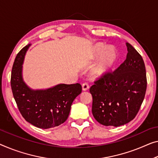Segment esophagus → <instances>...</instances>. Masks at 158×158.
<instances>
[{
  "mask_svg": "<svg viewBox=\"0 0 158 158\" xmlns=\"http://www.w3.org/2000/svg\"><path fill=\"white\" fill-rule=\"evenodd\" d=\"M89 89V85L88 83H84L82 84V89L83 91H87Z\"/></svg>",
  "mask_w": 158,
  "mask_h": 158,
  "instance_id": "obj_1",
  "label": "esophagus"
}]
</instances>
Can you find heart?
<instances>
[{
	"mask_svg": "<svg viewBox=\"0 0 158 158\" xmlns=\"http://www.w3.org/2000/svg\"><path fill=\"white\" fill-rule=\"evenodd\" d=\"M101 55L97 64L95 65L91 74L94 77H102L107 74L116 64L118 54L116 49L114 47H109L106 48V45L103 43H96L93 47L91 51V58L96 59Z\"/></svg>",
	"mask_w": 158,
	"mask_h": 158,
	"instance_id": "b5f03b06",
	"label": "heart"
}]
</instances>
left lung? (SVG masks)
Masks as SVG:
<instances>
[{"instance_id":"left-lung-1","label":"left lung","mask_w":158,"mask_h":158,"mask_svg":"<svg viewBox=\"0 0 158 158\" xmlns=\"http://www.w3.org/2000/svg\"><path fill=\"white\" fill-rule=\"evenodd\" d=\"M126 46L128 54L123 63L96 80L89 90L94 118L106 126L118 127L132 121L146 92L144 61L131 44L126 42Z\"/></svg>"}]
</instances>
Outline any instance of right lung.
<instances>
[{"label":"right lung","instance_id":"right-lung-1","mask_svg":"<svg viewBox=\"0 0 158 158\" xmlns=\"http://www.w3.org/2000/svg\"><path fill=\"white\" fill-rule=\"evenodd\" d=\"M30 46L21 49L14 61L10 79L13 97L28 123L43 129L58 126L67 121L72 102L81 93V85L61 84L45 90L30 89L22 77V64Z\"/></svg>","mask_w":158,"mask_h":158}]
</instances>
